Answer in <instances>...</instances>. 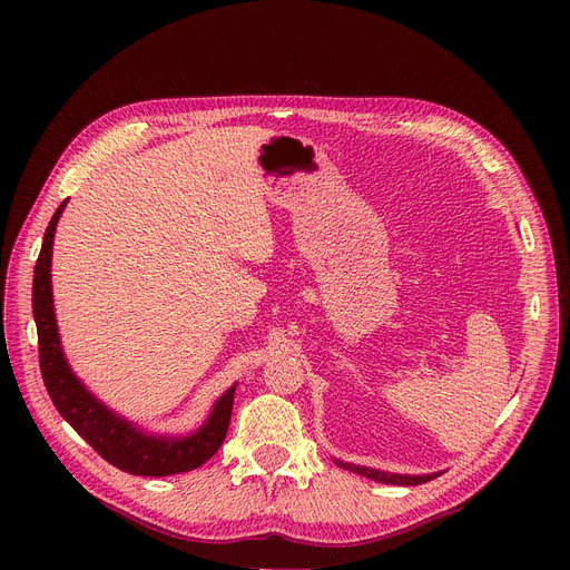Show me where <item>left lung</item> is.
Here are the masks:
<instances>
[{"label":"left lung","instance_id":"obj_1","mask_svg":"<svg viewBox=\"0 0 570 570\" xmlns=\"http://www.w3.org/2000/svg\"><path fill=\"white\" fill-rule=\"evenodd\" d=\"M335 462L342 469H346V471L367 475V478H372V481H379V483H385V485H423V483H428V481H432V478L439 475V473H430V475H402V473H387V471H376V469H367V466L346 464V462H340V460H335Z\"/></svg>","mask_w":570,"mask_h":570}]
</instances>
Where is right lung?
Here are the masks:
<instances>
[{
    "instance_id": "add662e5",
    "label": "right lung",
    "mask_w": 570,
    "mask_h": 570,
    "mask_svg": "<svg viewBox=\"0 0 570 570\" xmlns=\"http://www.w3.org/2000/svg\"><path fill=\"white\" fill-rule=\"evenodd\" d=\"M67 200L57 207L52 215L43 245L35 265L32 284V312L37 321L39 335V367L46 383V391L59 411V415L95 448V451L117 466L134 475H173L198 469L213 458L226 439L235 385L226 391L213 409L207 423L183 439H159L138 432L131 423L108 411L101 402L89 395L82 383L69 370L62 346L57 337V323L52 312V291H50V256H52V235L59 215H62Z\"/></svg>"
}]
</instances>
